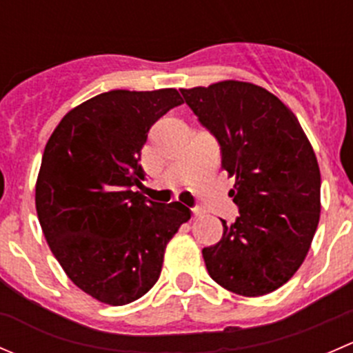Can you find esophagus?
Instances as JSON below:
<instances>
[{"label": "esophagus", "instance_id": "obj_1", "mask_svg": "<svg viewBox=\"0 0 353 353\" xmlns=\"http://www.w3.org/2000/svg\"><path fill=\"white\" fill-rule=\"evenodd\" d=\"M199 216H201V212H199V210H193V220L199 219Z\"/></svg>", "mask_w": 353, "mask_h": 353}]
</instances>
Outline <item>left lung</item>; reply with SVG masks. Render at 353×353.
<instances>
[{
	"instance_id": "obj_1",
	"label": "left lung",
	"mask_w": 353,
	"mask_h": 353,
	"mask_svg": "<svg viewBox=\"0 0 353 353\" xmlns=\"http://www.w3.org/2000/svg\"><path fill=\"white\" fill-rule=\"evenodd\" d=\"M186 104L222 150V169L236 179L239 206L222 220L220 243L203 249L219 285L244 297L270 294L301 268L321 212V172L297 117L259 85L223 80L181 88Z\"/></svg>"
}]
</instances>
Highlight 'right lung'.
I'll return each instance as SVG.
<instances>
[{"label": "right lung", "mask_w": 353, "mask_h": 353, "mask_svg": "<svg viewBox=\"0 0 353 353\" xmlns=\"http://www.w3.org/2000/svg\"><path fill=\"white\" fill-rule=\"evenodd\" d=\"M183 104L176 88L110 90L77 105L46 143L35 210L52 254L78 288L109 305L143 297L191 212L147 201L133 186L148 130Z\"/></svg>", "instance_id": "obj_1"}]
</instances>
